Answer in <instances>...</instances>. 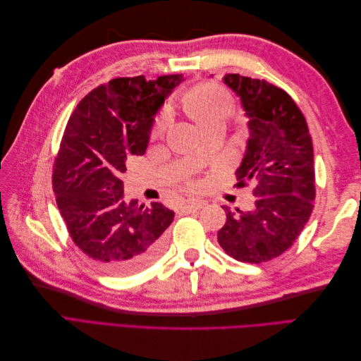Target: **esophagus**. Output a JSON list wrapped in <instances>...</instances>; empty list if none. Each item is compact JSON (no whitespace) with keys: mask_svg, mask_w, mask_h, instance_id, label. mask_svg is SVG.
I'll return each mask as SVG.
<instances>
[{"mask_svg":"<svg viewBox=\"0 0 361 361\" xmlns=\"http://www.w3.org/2000/svg\"><path fill=\"white\" fill-rule=\"evenodd\" d=\"M204 206V202L203 200H199V199H190V200H185L180 206V211L188 214V212H192V211H197L200 209V207Z\"/></svg>","mask_w":361,"mask_h":361,"instance_id":"1","label":"esophagus"}]
</instances>
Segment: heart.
Returning a JSON list of instances; mask_svg holds the SVG:
<instances>
[{
  "label": "heart",
  "mask_w": 361,
  "mask_h": 361,
  "mask_svg": "<svg viewBox=\"0 0 361 361\" xmlns=\"http://www.w3.org/2000/svg\"><path fill=\"white\" fill-rule=\"evenodd\" d=\"M185 106H187L191 117L199 123L203 125L212 122L216 118H226L232 113V99L226 92L218 89L215 85L204 84L191 90L185 97ZM169 114H162L157 118L154 125V135L161 134L164 128L167 126Z\"/></svg>",
  "instance_id": "b5f03b06"
}]
</instances>
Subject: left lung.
<instances>
[{"instance_id": "obj_1", "label": "left lung", "mask_w": 361, "mask_h": 361, "mask_svg": "<svg viewBox=\"0 0 361 361\" xmlns=\"http://www.w3.org/2000/svg\"><path fill=\"white\" fill-rule=\"evenodd\" d=\"M224 84L241 101L248 140L238 187L251 182L256 197L248 212L228 207L216 238L226 253L247 264L280 256L309 221L314 200L313 145L307 123L292 97L265 80L239 73Z\"/></svg>"}]
</instances>
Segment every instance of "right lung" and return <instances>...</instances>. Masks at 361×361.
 Listing matches in <instances>:
<instances>
[{"label": "right lung", "mask_w": 361, "mask_h": 361, "mask_svg": "<svg viewBox=\"0 0 361 361\" xmlns=\"http://www.w3.org/2000/svg\"><path fill=\"white\" fill-rule=\"evenodd\" d=\"M182 75L116 78L76 105L54 162L52 188L73 243L113 276L143 271L166 247L174 212L126 200L122 176L149 145L155 116Z\"/></svg>", "instance_id": "obj_1"}]
</instances>
